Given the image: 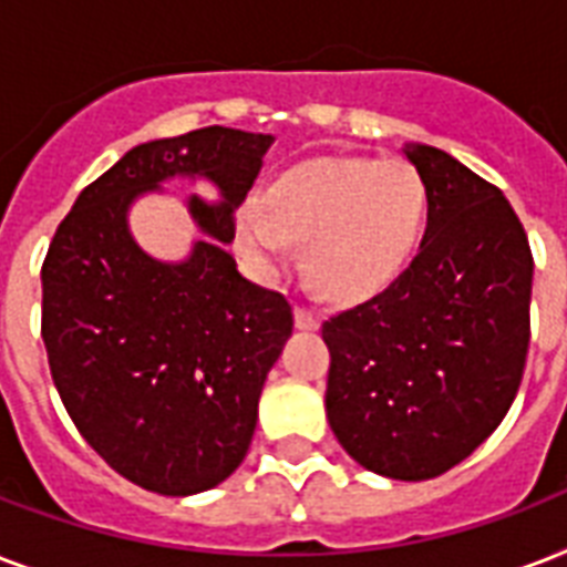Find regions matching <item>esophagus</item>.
I'll list each match as a JSON object with an SVG mask.
<instances>
[{
	"label": "esophagus",
	"instance_id": "obj_1",
	"mask_svg": "<svg viewBox=\"0 0 567 567\" xmlns=\"http://www.w3.org/2000/svg\"><path fill=\"white\" fill-rule=\"evenodd\" d=\"M293 320L300 329H318L320 327V315L311 306H297L293 309Z\"/></svg>",
	"mask_w": 567,
	"mask_h": 567
}]
</instances>
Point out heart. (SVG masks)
Listing matches in <instances>:
<instances>
[{
  "label": "heart",
  "instance_id": "heart-1",
  "mask_svg": "<svg viewBox=\"0 0 567 567\" xmlns=\"http://www.w3.org/2000/svg\"><path fill=\"white\" fill-rule=\"evenodd\" d=\"M426 217L430 190L412 164L318 158L282 173L265 208H240L238 231L265 261H282L288 240H306L311 288L327 300L359 302L403 274Z\"/></svg>",
  "mask_w": 567,
  "mask_h": 567
}]
</instances>
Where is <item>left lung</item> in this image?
Segmentation results:
<instances>
[{
	"mask_svg": "<svg viewBox=\"0 0 567 567\" xmlns=\"http://www.w3.org/2000/svg\"><path fill=\"white\" fill-rule=\"evenodd\" d=\"M409 162L430 190L421 252L320 332L341 447L417 483L471 456L509 412L529 350L533 252L497 185L435 146H412Z\"/></svg>",
	"mask_w": 567,
	"mask_h": 567,
	"instance_id": "obj_1",
	"label": "left lung"
}]
</instances>
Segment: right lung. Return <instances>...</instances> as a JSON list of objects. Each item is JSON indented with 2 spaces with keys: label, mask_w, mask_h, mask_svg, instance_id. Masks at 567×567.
I'll return each mask as SVG.
<instances>
[{
  "label": "right lung",
  "mask_w": 567,
  "mask_h": 567,
  "mask_svg": "<svg viewBox=\"0 0 567 567\" xmlns=\"http://www.w3.org/2000/svg\"><path fill=\"white\" fill-rule=\"evenodd\" d=\"M270 135L205 126L128 150L58 223L40 279L49 371L82 439L146 492H205L244 462L267 371L293 329L291 302L238 274L220 247ZM208 175L220 206L192 200L214 245L182 266L145 256L125 229L141 189Z\"/></svg>",
  "instance_id": "right-lung-1"
}]
</instances>
